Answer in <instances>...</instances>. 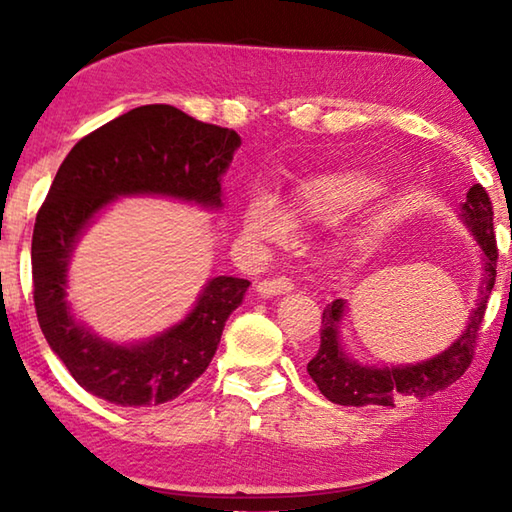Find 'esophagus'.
Instances as JSON below:
<instances>
[{
	"mask_svg": "<svg viewBox=\"0 0 512 512\" xmlns=\"http://www.w3.org/2000/svg\"><path fill=\"white\" fill-rule=\"evenodd\" d=\"M293 289V282L289 277H268L257 284V293L262 298H273V296H284Z\"/></svg>",
	"mask_w": 512,
	"mask_h": 512,
	"instance_id": "34e87169",
	"label": "esophagus"
}]
</instances>
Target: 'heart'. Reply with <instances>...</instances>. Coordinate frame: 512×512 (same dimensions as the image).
Masks as SVG:
<instances>
[{
	"mask_svg": "<svg viewBox=\"0 0 512 512\" xmlns=\"http://www.w3.org/2000/svg\"><path fill=\"white\" fill-rule=\"evenodd\" d=\"M381 192V180L366 169H348L307 178L289 201L287 214L298 223H332L359 210ZM248 239L277 244L287 237L289 223L268 198H253L244 210Z\"/></svg>",
	"mask_w": 512,
	"mask_h": 512,
	"instance_id": "1",
	"label": "heart"
}]
</instances>
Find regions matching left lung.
<instances>
[{
	"mask_svg": "<svg viewBox=\"0 0 512 512\" xmlns=\"http://www.w3.org/2000/svg\"><path fill=\"white\" fill-rule=\"evenodd\" d=\"M458 216L472 230L483 253L479 300L467 320L465 332L445 352L427 361L406 363V366H363L343 350L341 320L345 314V300H334L323 311L320 348L316 357L307 363V372L329 402L343 406H395V400L402 395H413L422 400L427 395L445 391L470 368L476 336H479L490 291L495 287L499 257L495 225H492V203L481 185L470 187Z\"/></svg>",
	"mask_w": 512,
	"mask_h": 512,
	"instance_id": "8db88e82",
	"label": "left lung"
}]
</instances>
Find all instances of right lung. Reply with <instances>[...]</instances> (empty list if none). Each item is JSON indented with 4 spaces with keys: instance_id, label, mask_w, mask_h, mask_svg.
<instances>
[{
    "instance_id": "obj_1",
    "label": "right lung",
    "mask_w": 512,
    "mask_h": 512,
    "mask_svg": "<svg viewBox=\"0 0 512 512\" xmlns=\"http://www.w3.org/2000/svg\"><path fill=\"white\" fill-rule=\"evenodd\" d=\"M239 144L230 128L153 103L85 135L60 164L33 228V302L49 348L88 393L119 406H158L176 400L210 366L248 280L212 277L180 323L119 345L74 318L67 266L85 228L119 196L158 194L219 210L221 176Z\"/></svg>"
}]
</instances>
